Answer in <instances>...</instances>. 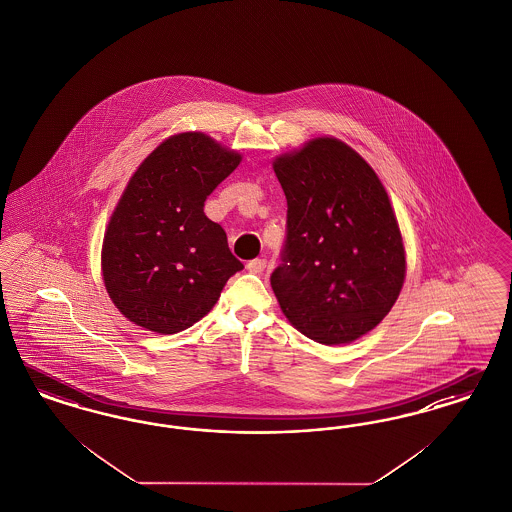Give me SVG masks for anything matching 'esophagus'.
Returning a JSON list of instances; mask_svg holds the SVG:
<instances>
[{
	"label": "esophagus",
	"mask_w": 512,
	"mask_h": 512,
	"mask_svg": "<svg viewBox=\"0 0 512 512\" xmlns=\"http://www.w3.org/2000/svg\"><path fill=\"white\" fill-rule=\"evenodd\" d=\"M266 268V259H253L247 263V270L253 274H263Z\"/></svg>",
	"instance_id": "esophagus-1"
}]
</instances>
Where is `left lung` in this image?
<instances>
[{"label": "left lung", "mask_w": 512, "mask_h": 512, "mask_svg": "<svg viewBox=\"0 0 512 512\" xmlns=\"http://www.w3.org/2000/svg\"><path fill=\"white\" fill-rule=\"evenodd\" d=\"M274 172L287 223L272 289L302 335L348 344L388 316L405 282V247L388 193L335 138L283 155Z\"/></svg>", "instance_id": "left-lung-1"}]
</instances>
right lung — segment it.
<instances>
[{
    "mask_svg": "<svg viewBox=\"0 0 512 512\" xmlns=\"http://www.w3.org/2000/svg\"><path fill=\"white\" fill-rule=\"evenodd\" d=\"M242 157L200 132L160 143L141 162L102 247L107 293L124 318L174 335L204 318L244 265L204 202Z\"/></svg>",
    "mask_w": 512,
    "mask_h": 512,
    "instance_id": "1",
    "label": "right lung"
}]
</instances>
